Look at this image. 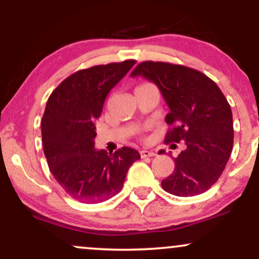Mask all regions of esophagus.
<instances>
[{"label": "esophagus", "instance_id": "esophagus-1", "mask_svg": "<svg viewBox=\"0 0 259 259\" xmlns=\"http://www.w3.org/2000/svg\"><path fill=\"white\" fill-rule=\"evenodd\" d=\"M140 154H141L142 158H147V157H153V156H156V153H154L153 151H147V150L140 151Z\"/></svg>", "mask_w": 259, "mask_h": 259}]
</instances>
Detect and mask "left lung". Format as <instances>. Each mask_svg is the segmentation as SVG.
<instances>
[{
	"label": "left lung",
	"instance_id": "left-lung-1",
	"mask_svg": "<svg viewBox=\"0 0 259 259\" xmlns=\"http://www.w3.org/2000/svg\"><path fill=\"white\" fill-rule=\"evenodd\" d=\"M130 75L144 76L162 92L170 109L165 144L186 145L162 187L180 197L206 192L225 169L234 144L233 113L222 90L203 73L165 62H142Z\"/></svg>",
	"mask_w": 259,
	"mask_h": 259
}]
</instances>
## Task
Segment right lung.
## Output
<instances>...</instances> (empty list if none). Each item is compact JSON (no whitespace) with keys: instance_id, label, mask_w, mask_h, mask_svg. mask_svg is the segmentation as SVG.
Returning a JSON list of instances; mask_svg holds the SVG:
<instances>
[{"instance_id":"1","label":"right lung","mask_w":259,"mask_h":259,"mask_svg":"<svg viewBox=\"0 0 259 259\" xmlns=\"http://www.w3.org/2000/svg\"><path fill=\"white\" fill-rule=\"evenodd\" d=\"M136 63L95 65L64 79L47 100L41 120L44 153L50 171L70 197L100 203L123 187L130 165L140 153L121 147L113 154L95 150V120L102 113L108 92Z\"/></svg>"}]
</instances>
